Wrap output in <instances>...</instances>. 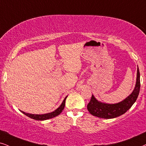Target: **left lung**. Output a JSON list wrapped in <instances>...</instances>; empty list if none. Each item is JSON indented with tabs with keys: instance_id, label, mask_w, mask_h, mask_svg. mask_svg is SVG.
<instances>
[{
	"instance_id": "obj_1",
	"label": "left lung",
	"mask_w": 146,
	"mask_h": 146,
	"mask_svg": "<svg viewBox=\"0 0 146 146\" xmlns=\"http://www.w3.org/2000/svg\"><path fill=\"white\" fill-rule=\"evenodd\" d=\"M140 90V74L137 67V78L133 92L126 98L119 103L109 104L98 101L92 95L90 101L87 105V109L93 116L103 119H113L126 113L137 100Z\"/></svg>"
}]
</instances>
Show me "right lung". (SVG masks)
Here are the masks:
<instances>
[{"mask_svg": "<svg viewBox=\"0 0 146 146\" xmlns=\"http://www.w3.org/2000/svg\"><path fill=\"white\" fill-rule=\"evenodd\" d=\"M67 96H66L65 98L64 99L63 102H62L60 107H58V109H56L54 111H53V112L46 113V114L35 115V114H30V113H27L25 112H23V111H21V112L23 113V114L27 115V117H30V118H31L33 119H35V120L43 121V120H47V119H49L54 118V117L58 116V115H59L60 113L62 112V111L64 110V107H65L66 99V98H67Z\"/></svg>", "mask_w": 146, "mask_h": 146, "instance_id": "add662e5", "label": "right lung"}]
</instances>
